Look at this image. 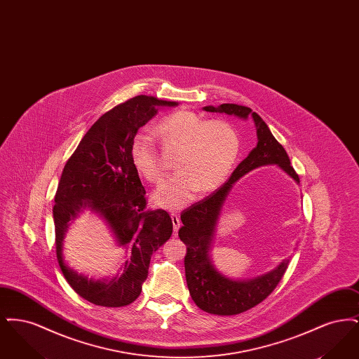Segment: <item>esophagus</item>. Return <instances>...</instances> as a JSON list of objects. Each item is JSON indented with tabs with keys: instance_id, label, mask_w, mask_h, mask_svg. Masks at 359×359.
I'll return each mask as SVG.
<instances>
[{
	"instance_id": "34e87169",
	"label": "esophagus",
	"mask_w": 359,
	"mask_h": 359,
	"mask_svg": "<svg viewBox=\"0 0 359 359\" xmlns=\"http://www.w3.org/2000/svg\"><path fill=\"white\" fill-rule=\"evenodd\" d=\"M171 218L172 223H173V231H175V233H177V230L180 229V224H182V222H180V218H179V215H177V214H175V212H171Z\"/></svg>"
}]
</instances>
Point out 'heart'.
<instances>
[{
    "label": "heart",
    "instance_id": "heart-1",
    "mask_svg": "<svg viewBox=\"0 0 359 359\" xmlns=\"http://www.w3.org/2000/svg\"><path fill=\"white\" fill-rule=\"evenodd\" d=\"M154 132L167 145L179 149L176 168L180 170L154 192L158 205L177 208L189 202L198 189L205 194L219 187L237 163L241 138L229 121H205L194 111L179 110L158 121ZM130 156L147 182H164L165 170L149 135L138 133L133 138Z\"/></svg>",
    "mask_w": 359,
    "mask_h": 359
}]
</instances>
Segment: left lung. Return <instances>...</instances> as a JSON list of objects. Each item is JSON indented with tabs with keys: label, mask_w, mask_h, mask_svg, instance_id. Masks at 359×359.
Wrapping results in <instances>:
<instances>
[{
	"label": "left lung",
	"mask_w": 359,
	"mask_h": 359,
	"mask_svg": "<svg viewBox=\"0 0 359 359\" xmlns=\"http://www.w3.org/2000/svg\"><path fill=\"white\" fill-rule=\"evenodd\" d=\"M203 109L211 113L234 114L245 120L252 116L256 123L258 138L256 148L239 163L227 182L205 196V199L183 210L180 214L183 226L179 230V237L187 246L184 269L189 294L195 304L205 312L230 316L242 313L264 302L277 287L290 264V259H284L271 273L249 281H233L215 271L210 261L208 250L218 215L230 188L245 173L268 164H277L297 183L300 179L290 165V157L284 147L274 138L268 125L256 111H252L250 107L223 103L218 107L205 106Z\"/></svg>",
	"instance_id": "8db88e82"
}]
</instances>
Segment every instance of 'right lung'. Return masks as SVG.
Instances as JSON below:
<instances>
[{
	"label": "right lung",
	"mask_w": 359,
	"mask_h": 359,
	"mask_svg": "<svg viewBox=\"0 0 359 359\" xmlns=\"http://www.w3.org/2000/svg\"><path fill=\"white\" fill-rule=\"evenodd\" d=\"M175 104L148 95L117 104L88 129L62 172L52 210L56 257L71 288L95 306L116 308L133 303L148 277L152 253L171 237L170 214L147 207L145 188L132 163L130 147L137 130L157 113V106ZM85 206L103 217L131 255L121 278L110 283L75 274L61 257L68 222Z\"/></svg>",
	"instance_id": "obj_1"
}]
</instances>
